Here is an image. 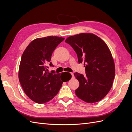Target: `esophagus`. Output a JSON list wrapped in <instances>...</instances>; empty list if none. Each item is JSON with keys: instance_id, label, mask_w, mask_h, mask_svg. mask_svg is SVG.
I'll return each mask as SVG.
<instances>
[{"instance_id": "obj_1", "label": "esophagus", "mask_w": 132, "mask_h": 132, "mask_svg": "<svg viewBox=\"0 0 132 132\" xmlns=\"http://www.w3.org/2000/svg\"><path fill=\"white\" fill-rule=\"evenodd\" d=\"M71 76H72V78H73L74 77V74L72 73H71Z\"/></svg>"}]
</instances>
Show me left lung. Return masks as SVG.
Returning <instances> with one entry per match:
<instances>
[{
  "label": "left lung",
  "instance_id": "obj_1",
  "mask_svg": "<svg viewBox=\"0 0 132 132\" xmlns=\"http://www.w3.org/2000/svg\"><path fill=\"white\" fill-rule=\"evenodd\" d=\"M65 42L72 47L79 63H84L85 67V76L74 73L79 82L76 95L87 103L101 100L111 90L115 75L114 60L109 47L101 38L91 33L71 36Z\"/></svg>",
  "mask_w": 132,
  "mask_h": 132
}]
</instances>
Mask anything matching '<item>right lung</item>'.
<instances>
[{
  "label": "right lung",
  "mask_w": 132,
  "mask_h": 132,
  "mask_svg": "<svg viewBox=\"0 0 132 132\" xmlns=\"http://www.w3.org/2000/svg\"><path fill=\"white\" fill-rule=\"evenodd\" d=\"M64 38L47 36L31 41L22 55L19 69V79L22 88L31 100L44 103L53 98L59 92L65 79V72L48 73L50 62L55 48Z\"/></svg>",
  "instance_id": "add662e5"
}]
</instances>
